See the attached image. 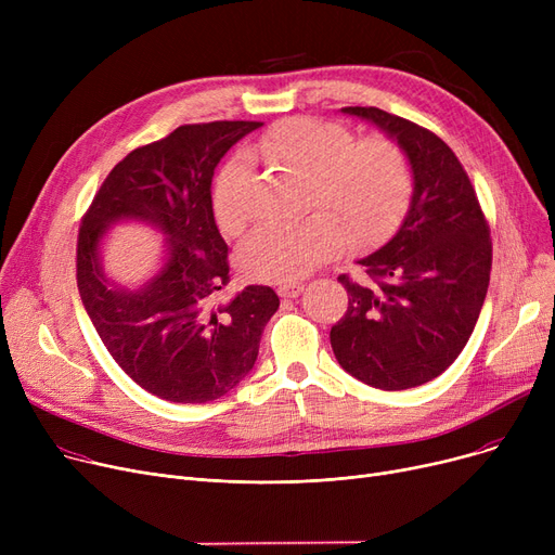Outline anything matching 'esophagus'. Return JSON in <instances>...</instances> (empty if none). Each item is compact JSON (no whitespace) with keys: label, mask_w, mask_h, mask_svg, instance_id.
Returning a JSON list of instances; mask_svg holds the SVG:
<instances>
[{"label":"esophagus","mask_w":555,"mask_h":555,"mask_svg":"<svg viewBox=\"0 0 555 555\" xmlns=\"http://www.w3.org/2000/svg\"><path fill=\"white\" fill-rule=\"evenodd\" d=\"M301 293H304V285L301 283H283L279 287V297H283V299H295Z\"/></svg>","instance_id":"34e87169"}]
</instances>
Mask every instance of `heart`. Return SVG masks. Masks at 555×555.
I'll return each instance as SVG.
<instances>
[{"instance_id": "b5f03b06", "label": "heart", "mask_w": 555, "mask_h": 555, "mask_svg": "<svg viewBox=\"0 0 555 555\" xmlns=\"http://www.w3.org/2000/svg\"><path fill=\"white\" fill-rule=\"evenodd\" d=\"M249 157L306 175L312 184L310 207L322 209L299 222H270L249 233L238 262L254 281L304 279L344 249L346 233L356 243L383 238L410 207V162L385 137L356 141L344 126L297 116L272 126L251 145ZM247 182L249 164L238 155L224 164L214 184V216L227 233L247 222Z\"/></svg>"}]
</instances>
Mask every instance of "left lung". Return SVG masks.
<instances>
[{"label": "left lung", "instance_id": "8db88e82", "mask_svg": "<svg viewBox=\"0 0 555 555\" xmlns=\"http://www.w3.org/2000/svg\"><path fill=\"white\" fill-rule=\"evenodd\" d=\"M380 128L412 168V202L393 238L339 276L348 310L331 328L333 353L364 385L400 391L439 377L468 344L492 266L490 229L450 145L377 107H341Z\"/></svg>", "mask_w": 555, "mask_h": 555}]
</instances>
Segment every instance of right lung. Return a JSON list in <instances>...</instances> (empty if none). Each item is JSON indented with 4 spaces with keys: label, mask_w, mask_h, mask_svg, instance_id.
<instances>
[{
    "label": "right lung",
    "mask_w": 555,
    "mask_h": 555,
    "mask_svg": "<svg viewBox=\"0 0 555 555\" xmlns=\"http://www.w3.org/2000/svg\"><path fill=\"white\" fill-rule=\"evenodd\" d=\"M258 121L180 126L116 164L87 209L76 249L82 306L114 358L149 393L170 402H209L254 369L262 328L279 310L268 285H247L224 304L227 243L211 202L220 159ZM151 223L165 236L158 274L141 288L112 282L100 245L116 221Z\"/></svg>",
    "instance_id": "right-lung-1"
}]
</instances>
